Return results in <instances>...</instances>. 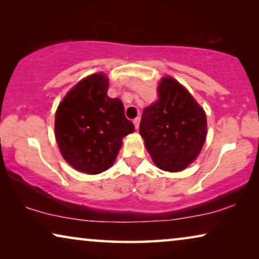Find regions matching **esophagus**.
<instances>
[{
	"instance_id": "obj_1",
	"label": "esophagus",
	"mask_w": 259,
	"mask_h": 259,
	"mask_svg": "<svg viewBox=\"0 0 259 259\" xmlns=\"http://www.w3.org/2000/svg\"><path fill=\"white\" fill-rule=\"evenodd\" d=\"M133 123H134V127H136V130L139 128V123H140V118H136L133 120Z\"/></svg>"
}]
</instances>
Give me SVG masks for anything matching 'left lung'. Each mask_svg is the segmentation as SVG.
<instances>
[{"label": "left lung", "instance_id": "1", "mask_svg": "<svg viewBox=\"0 0 259 259\" xmlns=\"http://www.w3.org/2000/svg\"><path fill=\"white\" fill-rule=\"evenodd\" d=\"M158 95V101L144 109L140 136L159 168L182 171L203 147L206 115L192 95L172 77L160 81Z\"/></svg>", "mask_w": 259, "mask_h": 259}]
</instances>
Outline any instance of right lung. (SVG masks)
Instances as JSON below:
<instances>
[{"mask_svg": "<svg viewBox=\"0 0 259 259\" xmlns=\"http://www.w3.org/2000/svg\"><path fill=\"white\" fill-rule=\"evenodd\" d=\"M108 86L102 73L81 80L68 92L55 114V138L63 158L88 175L111 167L121 139L134 131L121 100L107 95Z\"/></svg>", "mask_w": 259, "mask_h": 259, "instance_id": "add662e5", "label": "right lung"}]
</instances>
